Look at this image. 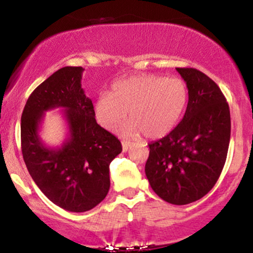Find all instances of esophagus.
Masks as SVG:
<instances>
[{
    "mask_svg": "<svg viewBox=\"0 0 253 253\" xmlns=\"http://www.w3.org/2000/svg\"><path fill=\"white\" fill-rule=\"evenodd\" d=\"M130 145H132V143H130V141H127V140H124L123 141V151H124V152H127V151H128V149L130 147Z\"/></svg>",
    "mask_w": 253,
    "mask_h": 253,
    "instance_id": "esophagus-1",
    "label": "esophagus"
}]
</instances>
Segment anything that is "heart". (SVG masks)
<instances>
[{
  "instance_id": "heart-1",
  "label": "heart",
  "mask_w": 253,
  "mask_h": 253,
  "mask_svg": "<svg viewBox=\"0 0 253 253\" xmlns=\"http://www.w3.org/2000/svg\"><path fill=\"white\" fill-rule=\"evenodd\" d=\"M189 91L178 77L141 74L119 80L112 84L110 94L102 92L94 103V117L107 130H115L128 112L125 134L149 138L167 135L178 124L187 108Z\"/></svg>"
}]
</instances>
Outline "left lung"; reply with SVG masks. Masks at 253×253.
I'll use <instances>...</instances> for the list:
<instances>
[{"label":"left lung","mask_w":253,"mask_h":253,"mask_svg":"<svg viewBox=\"0 0 253 253\" xmlns=\"http://www.w3.org/2000/svg\"><path fill=\"white\" fill-rule=\"evenodd\" d=\"M187 83L184 117L168 135L149 144L145 173L164 201L188 205L215 185L227 157L231 115L219 86L193 68H176Z\"/></svg>","instance_id":"1"}]
</instances>
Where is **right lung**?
Listing matches in <instances>:
<instances>
[{
    "label": "right lung",
    "instance_id": "right-lung-1",
    "mask_svg": "<svg viewBox=\"0 0 253 253\" xmlns=\"http://www.w3.org/2000/svg\"><path fill=\"white\" fill-rule=\"evenodd\" d=\"M82 66H65L34 89L22 112L21 150L28 172L43 195L75 213L92 210L108 194L109 164L123 151L120 140L96 123L82 89ZM63 108L68 138L47 148L39 135L43 113Z\"/></svg>",
    "mask_w": 253,
    "mask_h": 253
}]
</instances>
